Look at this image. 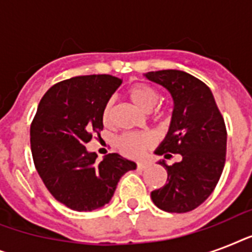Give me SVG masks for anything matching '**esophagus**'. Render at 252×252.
<instances>
[{"label":"esophagus","instance_id":"obj_1","mask_svg":"<svg viewBox=\"0 0 252 252\" xmlns=\"http://www.w3.org/2000/svg\"><path fill=\"white\" fill-rule=\"evenodd\" d=\"M146 167H148V163H146V162H138L137 163L138 170H145Z\"/></svg>","mask_w":252,"mask_h":252}]
</instances>
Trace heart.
Segmentation results:
<instances>
[{
  "label": "heart",
  "mask_w": 252,
  "mask_h": 252,
  "mask_svg": "<svg viewBox=\"0 0 252 252\" xmlns=\"http://www.w3.org/2000/svg\"><path fill=\"white\" fill-rule=\"evenodd\" d=\"M130 100L140 108L150 111L157 106L161 95L154 87L145 84H134L128 90ZM112 119V100H108L103 108V122L108 124ZM154 144V137L150 133H126L118 140L119 148L130 157H141L146 149Z\"/></svg>",
  "instance_id": "b5f03b06"
}]
</instances>
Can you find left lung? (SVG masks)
<instances>
[{"mask_svg":"<svg viewBox=\"0 0 252 252\" xmlns=\"http://www.w3.org/2000/svg\"><path fill=\"white\" fill-rule=\"evenodd\" d=\"M170 93L174 102L165 140L154 153L182 161L166 167L167 183L150 193L153 203L168 213H186L209 197L219 183L226 157V126L207 85L182 70L168 69L144 74Z\"/></svg>","mask_w":252,"mask_h":252,"instance_id":"1","label":"left lung"}]
</instances>
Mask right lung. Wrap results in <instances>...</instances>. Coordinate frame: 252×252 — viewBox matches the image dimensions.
<instances>
[{
	"mask_svg": "<svg viewBox=\"0 0 252 252\" xmlns=\"http://www.w3.org/2000/svg\"><path fill=\"white\" fill-rule=\"evenodd\" d=\"M122 85L116 77H73L41 98L31 124V152L37 174L57 201L77 212L104 207L119 180L137 167L118 153L96 161L86 144L103 129V108Z\"/></svg>",
	"mask_w": 252,
	"mask_h": 252,
	"instance_id": "1",
	"label": "right lung"
}]
</instances>
